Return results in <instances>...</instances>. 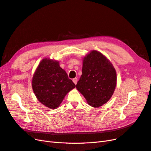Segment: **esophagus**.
Listing matches in <instances>:
<instances>
[{"label":"esophagus","instance_id":"34e87169","mask_svg":"<svg viewBox=\"0 0 151 151\" xmlns=\"http://www.w3.org/2000/svg\"><path fill=\"white\" fill-rule=\"evenodd\" d=\"M73 82H74V83H75V85H76L77 82H78V79H77L76 78H73Z\"/></svg>","mask_w":151,"mask_h":151}]
</instances>
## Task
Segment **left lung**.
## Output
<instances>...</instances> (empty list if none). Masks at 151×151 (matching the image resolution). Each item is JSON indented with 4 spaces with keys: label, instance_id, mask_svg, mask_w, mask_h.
Masks as SVG:
<instances>
[{
    "label": "left lung",
    "instance_id": "1",
    "mask_svg": "<svg viewBox=\"0 0 151 151\" xmlns=\"http://www.w3.org/2000/svg\"><path fill=\"white\" fill-rule=\"evenodd\" d=\"M116 82L113 65L100 52L92 50L83 58L82 75L76 84V89L90 106L99 107L109 101Z\"/></svg>",
    "mask_w": 151,
    "mask_h": 151
}]
</instances>
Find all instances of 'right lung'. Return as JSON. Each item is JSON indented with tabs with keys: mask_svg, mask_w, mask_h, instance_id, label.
I'll return each instance as SVG.
<instances>
[{
	"mask_svg": "<svg viewBox=\"0 0 151 151\" xmlns=\"http://www.w3.org/2000/svg\"><path fill=\"white\" fill-rule=\"evenodd\" d=\"M32 85L38 101L51 109L58 107L66 94L76 87L60 67L59 62L50 58H44L40 62Z\"/></svg>",
	"mask_w": 151,
	"mask_h": 151,
	"instance_id": "1",
	"label": "right lung"
}]
</instances>
